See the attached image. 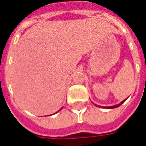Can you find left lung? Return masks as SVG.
Instances as JSON below:
<instances>
[{
  "label": "left lung",
  "mask_w": 146,
  "mask_h": 146,
  "mask_svg": "<svg viewBox=\"0 0 146 146\" xmlns=\"http://www.w3.org/2000/svg\"><path fill=\"white\" fill-rule=\"evenodd\" d=\"M126 100L127 99H125V100H123V102H121L120 103V104H117V105H114V106H110V107H105V108H108V109H111V108H117V107H119V106H120V105H121V104H123V102H125V101H126ZM95 105H96V104H95ZM96 106H98V105H96ZM99 107V106H98ZM102 108H104V107H102Z\"/></svg>",
  "instance_id": "1"
}]
</instances>
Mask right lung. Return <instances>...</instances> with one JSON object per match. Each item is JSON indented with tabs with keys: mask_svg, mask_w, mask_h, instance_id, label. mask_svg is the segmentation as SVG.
<instances>
[{
	"mask_svg": "<svg viewBox=\"0 0 146 146\" xmlns=\"http://www.w3.org/2000/svg\"><path fill=\"white\" fill-rule=\"evenodd\" d=\"M61 109H62V108H60V110H59V111H60V110H61Z\"/></svg>",
	"mask_w": 146,
	"mask_h": 146,
	"instance_id": "add662e5",
	"label": "right lung"
}]
</instances>
